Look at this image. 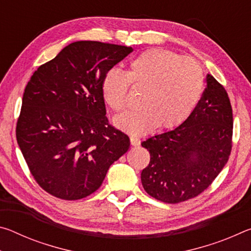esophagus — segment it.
<instances>
[{
	"label": "esophagus",
	"mask_w": 251,
	"mask_h": 251,
	"mask_svg": "<svg viewBox=\"0 0 251 251\" xmlns=\"http://www.w3.org/2000/svg\"><path fill=\"white\" fill-rule=\"evenodd\" d=\"M130 144L131 146H138L139 144H141V139L138 137H135V136H130Z\"/></svg>",
	"instance_id": "1"
}]
</instances>
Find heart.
I'll return each mask as SVG.
<instances>
[{
    "label": "heart",
    "mask_w": 251,
    "mask_h": 251,
    "mask_svg": "<svg viewBox=\"0 0 251 251\" xmlns=\"http://www.w3.org/2000/svg\"><path fill=\"white\" fill-rule=\"evenodd\" d=\"M130 84L144 90L139 109L123 113L114 124L131 135H145L156 127L173 128L192 115L203 88V74L196 61L164 49L139 54L127 73L108 70L101 79V94L110 108H126Z\"/></svg>",
    "instance_id": "heart-1"
}]
</instances>
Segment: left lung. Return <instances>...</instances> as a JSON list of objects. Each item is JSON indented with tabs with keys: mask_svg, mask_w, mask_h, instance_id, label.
I'll use <instances>...</instances> for the list:
<instances>
[{
	"mask_svg": "<svg viewBox=\"0 0 251 251\" xmlns=\"http://www.w3.org/2000/svg\"><path fill=\"white\" fill-rule=\"evenodd\" d=\"M206 82L202 97L181 125L142 143L151 154L142 184L157 201L177 203L198 196L227 164L233 124L230 100L211 74Z\"/></svg>",
	"mask_w": 251,
	"mask_h": 251,
	"instance_id": "left-lung-1",
	"label": "left lung"
}]
</instances>
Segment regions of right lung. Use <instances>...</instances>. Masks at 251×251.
Wrapping results in <instances>:
<instances>
[{"label":"right lung","mask_w":251,"mask_h":251,"mask_svg":"<svg viewBox=\"0 0 251 251\" xmlns=\"http://www.w3.org/2000/svg\"><path fill=\"white\" fill-rule=\"evenodd\" d=\"M131 52L123 45L78 41L34 72L16 139L45 192L65 201L90 196L128 151V136L108 124L101 79Z\"/></svg>","instance_id":"obj_1"}]
</instances>
